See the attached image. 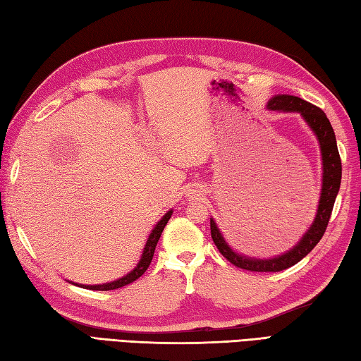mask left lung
<instances>
[{"mask_svg":"<svg viewBox=\"0 0 361 361\" xmlns=\"http://www.w3.org/2000/svg\"><path fill=\"white\" fill-rule=\"evenodd\" d=\"M267 109L270 111H281V113H300L310 130L315 133L319 149H322V162H323V183H322V195H319L318 210L315 219L306 233L302 235L300 243L293 245L289 252L278 255L275 258L259 259L250 258L235 252L226 239H224L221 230L216 226L213 218H210V230L213 243L218 247V250L224 258H227L233 266L244 269L248 271H281L295 266L300 262L304 256L309 255L314 247L323 238L327 224L331 219V213L335 204V197L338 195L340 183H341V159L337 148V139L332 130L329 118L326 117L322 109L312 105V103L302 100L295 95L279 94L271 97L267 102Z\"/></svg>","mask_w":361,"mask_h":361,"instance_id":"obj_1","label":"left lung"}]
</instances>
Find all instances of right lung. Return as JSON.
<instances>
[{
    "label": "right lung",
    "instance_id": "add662e5",
    "mask_svg": "<svg viewBox=\"0 0 361 361\" xmlns=\"http://www.w3.org/2000/svg\"><path fill=\"white\" fill-rule=\"evenodd\" d=\"M173 214V210L166 212L165 216L162 219H160L156 227L153 228V231H151V235L148 236V241L145 244V248H143V253L140 256V261L137 262V266H135L130 274H126L125 276L116 279V281H111V283H105V284H95V286H86V284H75V286H80L83 287V289H90V290H114V289H120V287H123L126 284H131L133 281H135V279L140 278L143 274H145L147 269L149 267L151 261H153V256H154V250H156V245H157V241L160 235H162V231L166 226V222L170 221ZM72 283V281H71Z\"/></svg>",
    "mask_w": 361,
    "mask_h": 361
}]
</instances>
